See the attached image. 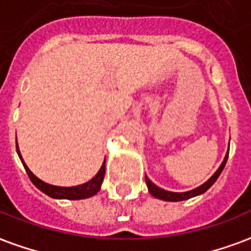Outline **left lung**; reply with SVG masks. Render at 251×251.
I'll list each match as a JSON object with an SVG mask.
<instances>
[{"label":"left lung","instance_id":"1","mask_svg":"<svg viewBox=\"0 0 251 251\" xmlns=\"http://www.w3.org/2000/svg\"><path fill=\"white\" fill-rule=\"evenodd\" d=\"M228 156H229V149H228V153L225 154L224 161L221 162L220 168L217 169L216 173H215V174H213V176L207 180V182H204V183L201 184V186H199V187L194 188V190H190V191H186V192L166 191V190H164V188L156 186V184L153 183L152 180L145 176V182H147L148 190H149V192H151V195H153L154 198H157V199L165 200V201H180V200H187L190 199V198H194V196L201 195V194H204V192L207 191V190H208V188L215 183V182H216L219 176H220L221 172H223V169H224L225 164H226Z\"/></svg>","mask_w":251,"mask_h":251}]
</instances>
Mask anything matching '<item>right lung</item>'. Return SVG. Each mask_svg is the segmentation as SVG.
<instances>
[{"label": "right lung", "mask_w": 251, "mask_h": 251, "mask_svg": "<svg viewBox=\"0 0 251 251\" xmlns=\"http://www.w3.org/2000/svg\"><path fill=\"white\" fill-rule=\"evenodd\" d=\"M17 153H18L19 158L22 161L23 166L26 169L27 174L30 176L31 182H32L40 191L44 192L46 195L51 196L53 199H86V198H90V196L95 195V194L100 190V186H102V182H103L104 178V170H106V160H104V162L102 164L100 169H99V172L97 173V176H95L94 178H91V179L89 180V182H86V183L79 184V186H73V187H60V186H53V184L46 183V182H43L42 179H39L38 176L32 174V172L27 168V165L25 164V161H23L22 156H21L18 143H17Z\"/></svg>", "instance_id": "right-lung-1"}]
</instances>
